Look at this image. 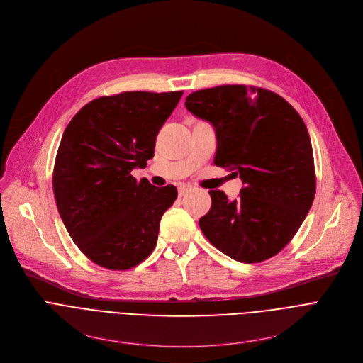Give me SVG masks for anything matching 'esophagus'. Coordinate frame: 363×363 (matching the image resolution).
<instances>
[{
	"instance_id": "34e87169",
	"label": "esophagus",
	"mask_w": 363,
	"mask_h": 363,
	"mask_svg": "<svg viewBox=\"0 0 363 363\" xmlns=\"http://www.w3.org/2000/svg\"><path fill=\"white\" fill-rule=\"evenodd\" d=\"M188 189H189L188 185H181V186L178 188V195H179V196H184V195L188 192Z\"/></svg>"
}]
</instances>
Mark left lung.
I'll return each instance as SVG.
<instances>
[{"mask_svg": "<svg viewBox=\"0 0 363 363\" xmlns=\"http://www.w3.org/2000/svg\"><path fill=\"white\" fill-rule=\"evenodd\" d=\"M185 106L214 126V164L244 184L234 201L210 191L201 231L235 262L267 260L290 242L315 199L313 149L303 119L274 91L244 84L194 91Z\"/></svg>", "mask_w": 363, "mask_h": 363, "instance_id": "left-lung-1", "label": "left lung"}]
</instances>
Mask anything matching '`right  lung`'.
Listing matches in <instances>:
<instances>
[{
	"label": "right lung",
	"instance_id": "right-lung-1",
	"mask_svg": "<svg viewBox=\"0 0 363 363\" xmlns=\"http://www.w3.org/2000/svg\"><path fill=\"white\" fill-rule=\"evenodd\" d=\"M182 91H123L83 106L65 129L53 171L59 214L93 263L128 270L153 251L177 188L130 175L153 158L158 132Z\"/></svg>",
	"mask_w": 363,
	"mask_h": 363
}]
</instances>
